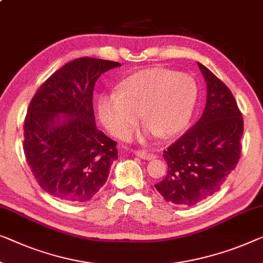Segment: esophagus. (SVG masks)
Listing matches in <instances>:
<instances>
[{
	"mask_svg": "<svg viewBox=\"0 0 263 263\" xmlns=\"http://www.w3.org/2000/svg\"><path fill=\"white\" fill-rule=\"evenodd\" d=\"M136 156H138L139 158L142 159H146V160H151V159H155L156 156L154 154H150V152L145 151V150H138L135 152Z\"/></svg>",
	"mask_w": 263,
	"mask_h": 263,
	"instance_id": "1",
	"label": "esophagus"
}]
</instances>
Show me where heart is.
<instances>
[{
    "instance_id": "obj_1",
    "label": "heart",
    "mask_w": 263,
    "mask_h": 263,
    "mask_svg": "<svg viewBox=\"0 0 263 263\" xmlns=\"http://www.w3.org/2000/svg\"><path fill=\"white\" fill-rule=\"evenodd\" d=\"M198 87L189 74L150 68L120 82L118 91L98 98V115L109 132L126 138L140 118L146 124L138 132L145 140L158 136L174 137L185 130L193 117Z\"/></svg>"
}]
</instances>
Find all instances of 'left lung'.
<instances>
[{
  "instance_id": "1",
  "label": "left lung",
  "mask_w": 263,
  "mask_h": 263,
  "mask_svg": "<svg viewBox=\"0 0 263 263\" xmlns=\"http://www.w3.org/2000/svg\"><path fill=\"white\" fill-rule=\"evenodd\" d=\"M206 82L199 120L164 150L167 174L155 187L166 202L195 205L221 189L241 156L243 118L230 89L198 62Z\"/></svg>"
}]
</instances>
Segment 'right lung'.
Listing matches in <instances>:
<instances>
[{"mask_svg":"<svg viewBox=\"0 0 263 263\" xmlns=\"http://www.w3.org/2000/svg\"><path fill=\"white\" fill-rule=\"evenodd\" d=\"M119 62L79 58L53 73L31 99L25 120L26 159L39 185L68 203L89 201L118 159L115 140L96 126V81Z\"/></svg>","mask_w":263,"mask_h":263,"instance_id":"obj_1","label":"right lung"}]
</instances>
